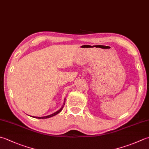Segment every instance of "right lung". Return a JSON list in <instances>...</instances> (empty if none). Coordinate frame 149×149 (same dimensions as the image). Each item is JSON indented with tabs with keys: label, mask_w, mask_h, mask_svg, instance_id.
I'll use <instances>...</instances> for the list:
<instances>
[{
	"label": "right lung",
	"mask_w": 149,
	"mask_h": 149,
	"mask_svg": "<svg viewBox=\"0 0 149 149\" xmlns=\"http://www.w3.org/2000/svg\"><path fill=\"white\" fill-rule=\"evenodd\" d=\"M65 101H64V103H63V104L62 107H61V109H60L59 110H57V112H54V113H52V114L49 115V116H43V117H36V116H33V118H37V119H46V118H49L53 117V116H55V115H57V113H59L61 111V110H63V107H64V105H65Z\"/></svg>",
	"instance_id": "1"
}]
</instances>
